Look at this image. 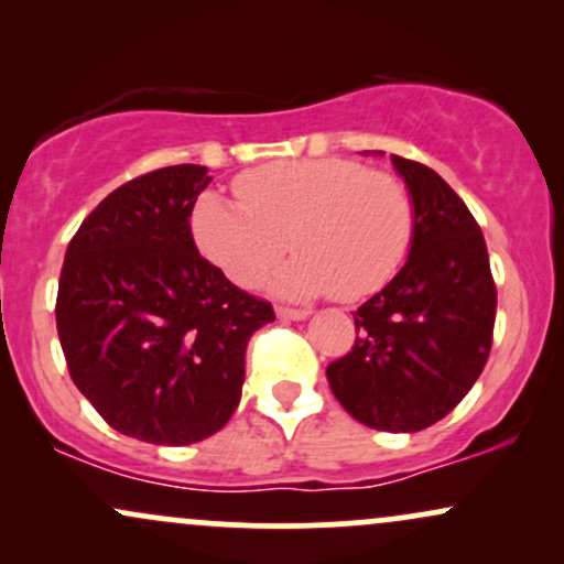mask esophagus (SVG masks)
Wrapping results in <instances>:
<instances>
[{"label":"esophagus","instance_id":"34e87169","mask_svg":"<svg viewBox=\"0 0 564 564\" xmlns=\"http://www.w3.org/2000/svg\"><path fill=\"white\" fill-rule=\"evenodd\" d=\"M275 313H278V318H283V321H304L310 315V310H304V307H286V304H278Z\"/></svg>","mask_w":564,"mask_h":564}]
</instances>
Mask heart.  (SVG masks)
<instances>
[{
  "mask_svg": "<svg viewBox=\"0 0 564 564\" xmlns=\"http://www.w3.org/2000/svg\"><path fill=\"white\" fill-rule=\"evenodd\" d=\"M232 191L238 200L200 193L191 230L200 254L243 289L260 286L291 243L296 257L275 273V291L355 302L384 289L411 249L405 183L360 161H268L238 174Z\"/></svg>",
  "mask_w": 564,
  "mask_h": 564,
  "instance_id": "obj_1",
  "label": "heart"
}]
</instances>
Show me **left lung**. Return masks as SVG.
I'll use <instances>...</instances> for the list:
<instances>
[{"label":"left lung","mask_w":564,"mask_h":564,"mask_svg":"<svg viewBox=\"0 0 564 564\" xmlns=\"http://www.w3.org/2000/svg\"><path fill=\"white\" fill-rule=\"evenodd\" d=\"M392 164L413 198L411 254L352 315L355 345L326 377L360 424L419 432L448 416L488 364L496 283L480 225L453 187L419 161Z\"/></svg>","instance_id":"8db88e82"}]
</instances>
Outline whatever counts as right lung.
Masks as SVG:
<instances>
[{"mask_svg":"<svg viewBox=\"0 0 564 564\" xmlns=\"http://www.w3.org/2000/svg\"><path fill=\"white\" fill-rule=\"evenodd\" d=\"M206 166L140 174L70 238L55 321L74 384L129 437L191 445L241 400L246 345L273 304L232 286L198 254L191 212Z\"/></svg>","mask_w":564,"mask_h":564,"instance_id":"1","label":"right lung"}]
</instances>
